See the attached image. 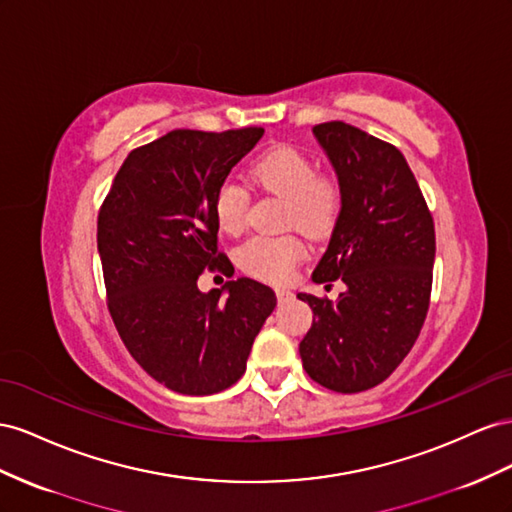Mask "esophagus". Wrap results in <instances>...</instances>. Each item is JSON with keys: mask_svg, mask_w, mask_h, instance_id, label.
Instances as JSON below:
<instances>
[{"mask_svg": "<svg viewBox=\"0 0 512 512\" xmlns=\"http://www.w3.org/2000/svg\"><path fill=\"white\" fill-rule=\"evenodd\" d=\"M276 298H279V302H287L294 298V294H291V291L285 287H276Z\"/></svg>", "mask_w": 512, "mask_h": 512, "instance_id": "34e87169", "label": "esophagus"}]
</instances>
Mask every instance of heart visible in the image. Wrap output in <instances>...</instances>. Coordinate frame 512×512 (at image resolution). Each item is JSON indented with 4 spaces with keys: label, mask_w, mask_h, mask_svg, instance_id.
<instances>
[{
    "label": "heart",
    "mask_w": 512,
    "mask_h": 512,
    "mask_svg": "<svg viewBox=\"0 0 512 512\" xmlns=\"http://www.w3.org/2000/svg\"><path fill=\"white\" fill-rule=\"evenodd\" d=\"M251 180L264 191L287 199L285 225L321 238L337 225L343 210V186L334 175L317 173L311 156L289 148H274L251 165ZM248 191L236 178H225L216 188L214 216L227 233H240L246 225ZM304 257V244L296 236H257L240 246L238 264L248 274L270 283L287 281Z\"/></svg>",
    "instance_id": "heart-1"
}]
</instances>
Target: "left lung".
<instances>
[{"mask_svg":"<svg viewBox=\"0 0 512 512\" xmlns=\"http://www.w3.org/2000/svg\"><path fill=\"white\" fill-rule=\"evenodd\" d=\"M313 135L343 186V210L311 279H341L345 291L337 302L298 294L313 311L300 358L317 384L352 394L382 384L414 347L429 311L435 229L394 145L345 122Z\"/></svg>","mask_w":512,"mask_h":512,"instance_id":"left-lung-1","label":"left lung"}]
</instances>
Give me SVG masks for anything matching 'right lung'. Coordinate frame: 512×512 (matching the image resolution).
<instances>
[{
	"label": "right lung",
	"mask_w": 512,
	"mask_h": 512,
	"mask_svg": "<svg viewBox=\"0 0 512 512\" xmlns=\"http://www.w3.org/2000/svg\"><path fill=\"white\" fill-rule=\"evenodd\" d=\"M264 128L171 130L128 154L98 214L109 313L139 367L165 388L203 397L236 384L274 291L242 276L201 291L218 253L214 195Z\"/></svg>",
	"instance_id": "add662e5"
}]
</instances>
